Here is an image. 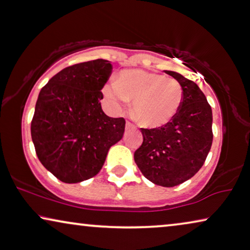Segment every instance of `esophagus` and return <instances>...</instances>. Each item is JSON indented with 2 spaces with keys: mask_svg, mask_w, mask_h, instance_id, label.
Masks as SVG:
<instances>
[{
  "mask_svg": "<svg viewBox=\"0 0 250 250\" xmlns=\"http://www.w3.org/2000/svg\"><path fill=\"white\" fill-rule=\"evenodd\" d=\"M135 128V125L133 124V123H131L129 121L126 122V129H133Z\"/></svg>",
  "mask_w": 250,
  "mask_h": 250,
  "instance_id": "esophagus-1",
  "label": "esophagus"
}]
</instances>
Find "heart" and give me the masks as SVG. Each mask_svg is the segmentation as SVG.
<instances>
[{
	"instance_id": "b5f03b06",
	"label": "heart",
	"mask_w": 250,
	"mask_h": 250,
	"mask_svg": "<svg viewBox=\"0 0 250 250\" xmlns=\"http://www.w3.org/2000/svg\"><path fill=\"white\" fill-rule=\"evenodd\" d=\"M104 97L115 110L134 100L133 114L146 127H160L178 113L183 88L173 78L142 70H126L118 81L104 86Z\"/></svg>"
}]
</instances>
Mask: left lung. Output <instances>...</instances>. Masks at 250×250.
Listing matches in <instances>:
<instances>
[{"label":"left lung","instance_id":"obj_1","mask_svg":"<svg viewBox=\"0 0 250 250\" xmlns=\"http://www.w3.org/2000/svg\"><path fill=\"white\" fill-rule=\"evenodd\" d=\"M180 83L183 101L176 116L161 127L141 128L143 143L134 160L146 179L173 187L191 178L211 150L212 109L196 83L172 71H165Z\"/></svg>","mask_w":250,"mask_h":250}]
</instances>
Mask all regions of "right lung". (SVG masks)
Wrapping results in <instances>:
<instances>
[{
    "label": "right lung",
    "instance_id": "right-lung-1",
    "mask_svg": "<svg viewBox=\"0 0 250 250\" xmlns=\"http://www.w3.org/2000/svg\"><path fill=\"white\" fill-rule=\"evenodd\" d=\"M113 65L95 60L71 65L54 75L39 92L31 139L44 167L66 184L92 178L108 150L123 137L125 119L101 109V89Z\"/></svg>",
    "mask_w": 250,
    "mask_h": 250
}]
</instances>
